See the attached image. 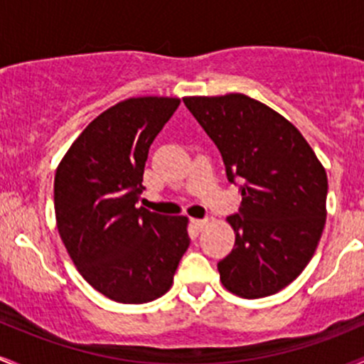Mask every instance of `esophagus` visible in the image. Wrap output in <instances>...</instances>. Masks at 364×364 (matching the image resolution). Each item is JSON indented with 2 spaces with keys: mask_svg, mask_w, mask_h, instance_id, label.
<instances>
[{
  "mask_svg": "<svg viewBox=\"0 0 364 364\" xmlns=\"http://www.w3.org/2000/svg\"><path fill=\"white\" fill-rule=\"evenodd\" d=\"M193 224H194V228H196V230L201 231L208 224V219H193Z\"/></svg>",
  "mask_w": 364,
  "mask_h": 364,
  "instance_id": "1",
  "label": "esophagus"
}]
</instances>
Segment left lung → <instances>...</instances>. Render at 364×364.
<instances>
[{"mask_svg":"<svg viewBox=\"0 0 364 364\" xmlns=\"http://www.w3.org/2000/svg\"><path fill=\"white\" fill-rule=\"evenodd\" d=\"M242 193L220 282L247 299L279 293L312 259L326 223V170L296 127L245 95L183 98Z\"/></svg>","mask_w":364,"mask_h":364,"instance_id":"left-lung-1","label":"left lung"}]
</instances>
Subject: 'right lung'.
Returning <instances> with one entry per match:
<instances>
[{
	"label": "right lung",
	"instance_id": "obj_1",
	"mask_svg": "<svg viewBox=\"0 0 364 364\" xmlns=\"http://www.w3.org/2000/svg\"><path fill=\"white\" fill-rule=\"evenodd\" d=\"M177 98H129L98 115L73 141L54 178L58 230L85 280L119 303L166 293L189 247L187 217L136 207L154 138Z\"/></svg>",
	"mask_w": 364,
	"mask_h": 364
}]
</instances>
